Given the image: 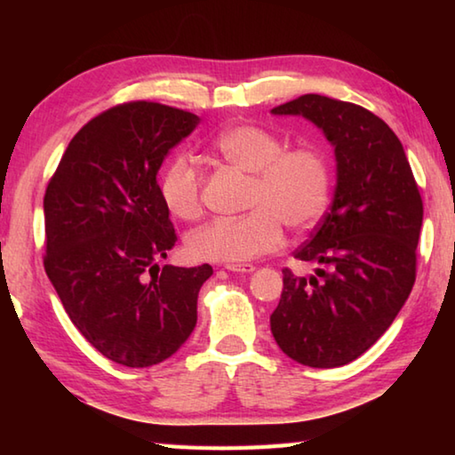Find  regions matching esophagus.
<instances>
[{"instance_id": "obj_1", "label": "esophagus", "mask_w": 455, "mask_h": 455, "mask_svg": "<svg viewBox=\"0 0 455 455\" xmlns=\"http://www.w3.org/2000/svg\"><path fill=\"white\" fill-rule=\"evenodd\" d=\"M225 268H227V271H233V273H252V271H255V265H251V263L227 265Z\"/></svg>"}]
</instances>
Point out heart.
<instances>
[{
	"label": "heart",
	"mask_w": 455,
	"mask_h": 455,
	"mask_svg": "<svg viewBox=\"0 0 455 455\" xmlns=\"http://www.w3.org/2000/svg\"><path fill=\"white\" fill-rule=\"evenodd\" d=\"M212 150L251 174L243 217H225L192 230L188 252L198 260L241 265L275 251L283 243V225L307 230L329 204V163L315 146L284 148L271 130L257 124L230 126L214 138ZM166 209L182 220L203 214V176L187 156L172 158L160 176Z\"/></svg>",
	"instance_id": "1"
}]
</instances>
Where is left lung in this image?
I'll return each instance as SVG.
<instances>
[{
  "label": "left lung",
  "instance_id": "8db88e82",
  "mask_svg": "<svg viewBox=\"0 0 455 455\" xmlns=\"http://www.w3.org/2000/svg\"><path fill=\"white\" fill-rule=\"evenodd\" d=\"M271 112L313 122L337 163L331 209L295 251L327 271L305 279L283 268L273 337L301 365H347L389 329L411 292L423 220L418 184L394 130L365 108L305 94Z\"/></svg>",
  "mask_w": 455,
  "mask_h": 455
}]
</instances>
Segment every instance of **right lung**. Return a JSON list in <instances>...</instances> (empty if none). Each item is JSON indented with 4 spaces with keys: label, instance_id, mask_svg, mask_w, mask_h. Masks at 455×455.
Listing matches in <instances>:
<instances>
[{
    "label": "right lung",
    "instance_id": "add662e5",
    "mask_svg": "<svg viewBox=\"0 0 455 455\" xmlns=\"http://www.w3.org/2000/svg\"><path fill=\"white\" fill-rule=\"evenodd\" d=\"M198 122L144 100L114 106L72 138L45 188V273L68 317L114 363H163L196 327L212 267H158L176 233L156 174Z\"/></svg>",
    "mask_w": 455,
    "mask_h": 455
}]
</instances>
